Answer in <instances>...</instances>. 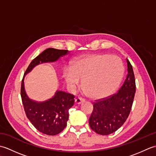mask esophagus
<instances>
[{
    "mask_svg": "<svg viewBox=\"0 0 156 156\" xmlns=\"http://www.w3.org/2000/svg\"><path fill=\"white\" fill-rule=\"evenodd\" d=\"M84 101H85L84 99L81 98V97H78V98H76L75 99V102H76V104H77V105L81 104L82 102H84Z\"/></svg>",
    "mask_w": 156,
    "mask_h": 156,
    "instance_id": "esophagus-1",
    "label": "esophagus"
}]
</instances>
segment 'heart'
Returning <instances> with one entry per match:
<instances>
[{"label": "heart", "mask_w": 156, "mask_h": 156, "mask_svg": "<svg viewBox=\"0 0 156 156\" xmlns=\"http://www.w3.org/2000/svg\"><path fill=\"white\" fill-rule=\"evenodd\" d=\"M125 68L117 56L90 54L72 62L63 72L65 83L72 89L82 81V88L88 97L99 99L108 97L119 88Z\"/></svg>", "instance_id": "obj_1"}]
</instances>
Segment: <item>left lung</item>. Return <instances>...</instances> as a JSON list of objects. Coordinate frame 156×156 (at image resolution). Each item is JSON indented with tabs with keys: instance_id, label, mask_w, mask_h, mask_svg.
<instances>
[{
	"instance_id": "1",
	"label": "left lung",
	"mask_w": 156,
	"mask_h": 156,
	"mask_svg": "<svg viewBox=\"0 0 156 156\" xmlns=\"http://www.w3.org/2000/svg\"><path fill=\"white\" fill-rule=\"evenodd\" d=\"M127 62L128 73L119 91L93 103L89 125L99 135H107L114 133L123 125L130 113L136 87L133 68L127 59Z\"/></svg>"
}]
</instances>
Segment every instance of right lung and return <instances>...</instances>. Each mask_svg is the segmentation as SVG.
Listing matches in <instances>:
<instances>
[{"label":"right lung","mask_w":156,"mask_h":156,"mask_svg":"<svg viewBox=\"0 0 156 156\" xmlns=\"http://www.w3.org/2000/svg\"><path fill=\"white\" fill-rule=\"evenodd\" d=\"M68 50L48 48L37 56L29 65L25 75L32 70L35 66L42 63L54 62L66 55ZM25 77V76H24ZM24 77L21 82V96L25 114L33 125L39 131L48 135L60 133L67 125L69 109L74 103V96L58 90L49 100L36 102L28 97L24 87Z\"/></svg>","instance_id":"add662e5"}]
</instances>
